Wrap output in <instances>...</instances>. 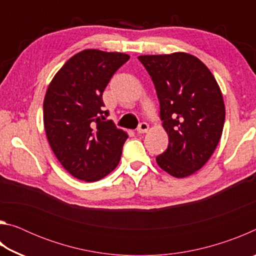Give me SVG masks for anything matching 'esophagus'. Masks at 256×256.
<instances>
[{
  "label": "esophagus",
  "mask_w": 256,
  "mask_h": 256,
  "mask_svg": "<svg viewBox=\"0 0 256 256\" xmlns=\"http://www.w3.org/2000/svg\"><path fill=\"white\" fill-rule=\"evenodd\" d=\"M148 130H149V124L146 123V122H142V123L138 124V126L136 128V132L142 134V133L148 132Z\"/></svg>",
  "instance_id": "1"
}]
</instances>
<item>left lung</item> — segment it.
<instances>
[{
	"mask_svg": "<svg viewBox=\"0 0 256 256\" xmlns=\"http://www.w3.org/2000/svg\"><path fill=\"white\" fill-rule=\"evenodd\" d=\"M156 86L168 148L156 160L168 174L183 178L196 172L216 150L224 123L222 90L211 71L184 52L141 55Z\"/></svg>",
	"mask_w": 256,
	"mask_h": 256,
	"instance_id": "1",
	"label": "left lung"
}]
</instances>
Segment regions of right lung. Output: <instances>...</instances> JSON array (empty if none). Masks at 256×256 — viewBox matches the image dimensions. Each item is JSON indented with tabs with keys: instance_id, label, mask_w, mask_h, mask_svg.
I'll list each match as a JSON object with an SVG mask.
<instances>
[{
	"instance_id": "obj_1",
	"label": "right lung",
	"mask_w": 256,
	"mask_h": 256,
	"mask_svg": "<svg viewBox=\"0 0 256 256\" xmlns=\"http://www.w3.org/2000/svg\"><path fill=\"white\" fill-rule=\"evenodd\" d=\"M128 58L118 52L84 50L60 68L47 88V140L60 164L78 180H102L120 162L128 134L106 120L102 92Z\"/></svg>"
}]
</instances>
